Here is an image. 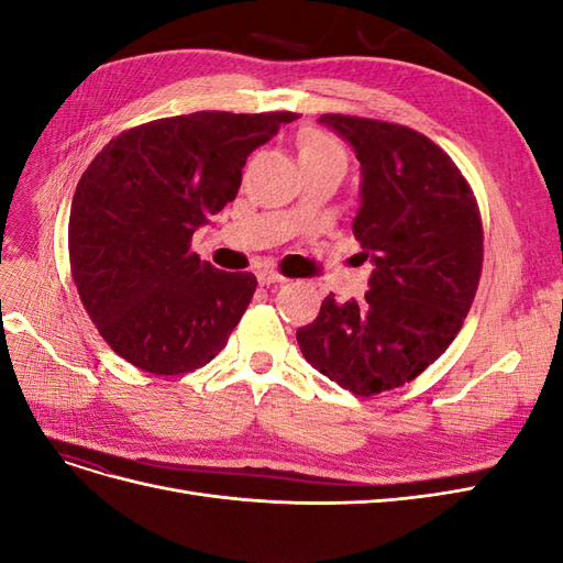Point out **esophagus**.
I'll return each mask as SVG.
<instances>
[{"label": "esophagus", "mask_w": 563, "mask_h": 563, "mask_svg": "<svg viewBox=\"0 0 563 563\" xmlns=\"http://www.w3.org/2000/svg\"><path fill=\"white\" fill-rule=\"evenodd\" d=\"M258 282L263 284V286H269V284H284L286 282V277L284 275H279L277 269H269V267H265V269H258Z\"/></svg>", "instance_id": "obj_1"}]
</instances>
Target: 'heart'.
Here are the masks:
<instances>
[{"instance_id": "b5f03b06", "label": "heart", "mask_w": 563, "mask_h": 563, "mask_svg": "<svg viewBox=\"0 0 563 563\" xmlns=\"http://www.w3.org/2000/svg\"><path fill=\"white\" fill-rule=\"evenodd\" d=\"M298 155L300 164H340L347 166V152L340 145L333 135L319 129H310L300 135L298 141Z\"/></svg>"}]
</instances>
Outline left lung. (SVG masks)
<instances>
[{"mask_svg": "<svg viewBox=\"0 0 563 563\" xmlns=\"http://www.w3.org/2000/svg\"><path fill=\"white\" fill-rule=\"evenodd\" d=\"M362 164L354 240L376 269L362 302H321L298 329L305 360L352 395L418 378L453 343L484 265L479 203L455 162L428 135L383 119L321 114Z\"/></svg>", "mask_w": 563, "mask_h": 563, "instance_id": "8db88e82", "label": "left lung"}]
</instances>
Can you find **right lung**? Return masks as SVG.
<instances>
[{
  "instance_id": "obj_1",
  "label": "right lung",
  "mask_w": 563,
  "mask_h": 563,
  "mask_svg": "<svg viewBox=\"0 0 563 563\" xmlns=\"http://www.w3.org/2000/svg\"><path fill=\"white\" fill-rule=\"evenodd\" d=\"M296 112L201 110L126 129L81 174L67 225L81 305L106 343L152 376H183L228 345L255 294L251 272L192 246L236 197L242 168Z\"/></svg>"
}]
</instances>
